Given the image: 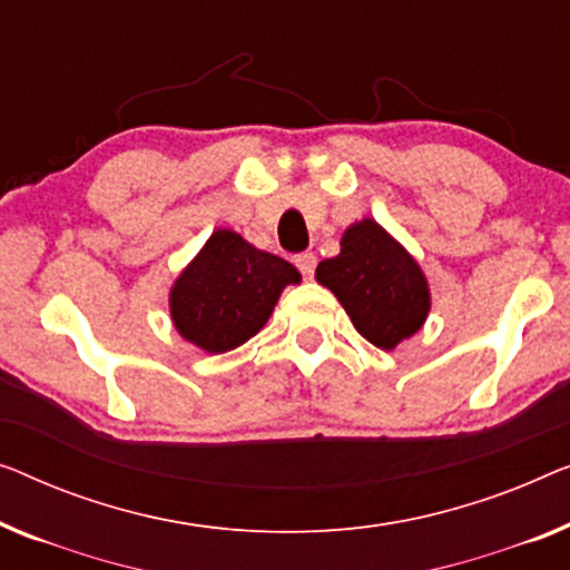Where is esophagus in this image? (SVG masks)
<instances>
[{"label":"esophagus","instance_id":"34e87169","mask_svg":"<svg viewBox=\"0 0 570 570\" xmlns=\"http://www.w3.org/2000/svg\"><path fill=\"white\" fill-rule=\"evenodd\" d=\"M293 262H295V267L301 269L303 277H313V272H316V257H313L311 252L298 254V257H295Z\"/></svg>","mask_w":570,"mask_h":570}]
</instances>
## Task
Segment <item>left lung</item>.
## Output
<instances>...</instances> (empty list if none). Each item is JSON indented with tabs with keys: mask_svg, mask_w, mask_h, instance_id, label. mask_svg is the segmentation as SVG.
Returning a JSON list of instances; mask_svg holds the SVG:
<instances>
[{
	"mask_svg": "<svg viewBox=\"0 0 570 570\" xmlns=\"http://www.w3.org/2000/svg\"><path fill=\"white\" fill-rule=\"evenodd\" d=\"M316 279L340 298L354 328L381 350L416 334L429 313L422 269L370 218L346 228L342 252L321 262Z\"/></svg>",
	"mask_w": 570,
	"mask_h": 570,
	"instance_id": "8db88e82",
	"label": "left lung"
}]
</instances>
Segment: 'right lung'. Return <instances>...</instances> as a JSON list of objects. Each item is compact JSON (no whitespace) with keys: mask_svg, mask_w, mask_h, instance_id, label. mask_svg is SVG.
Here are the masks:
<instances>
[{"mask_svg":"<svg viewBox=\"0 0 570 570\" xmlns=\"http://www.w3.org/2000/svg\"><path fill=\"white\" fill-rule=\"evenodd\" d=\"M291 283H301L291 262L254 249L234 230H216L171 287V321L205 352L236 350L267 324Z\"/></svg>","mask_w":570,"mask_h":570,"instance_id":"1","label":"right lung"}]
</instances>
